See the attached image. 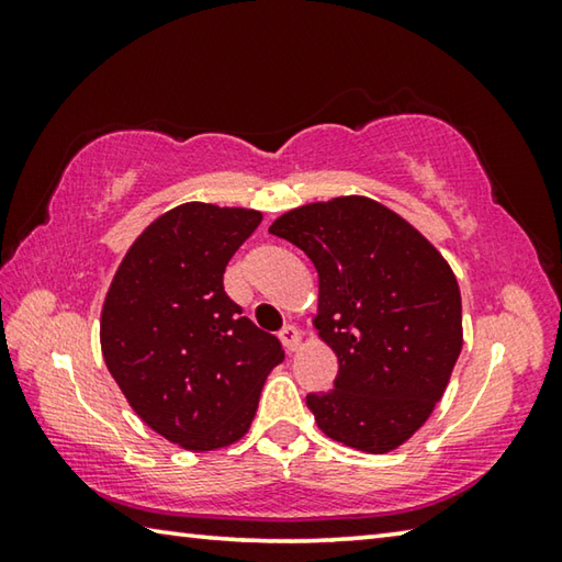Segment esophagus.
<instances>
[{"label": "esophagus", "instance_id": "34e87169", "mask_svg": "<svg viewBox=\"0 0 562 562\" xmlns=\"http://www.w3.org/2000/svg\"><path fill=\"white\" fill-rule=\"evenodd\" d=\"M280 339L288 351H297V347L302 345V331L294 325H284L280 331Z\"/></svg>", "mask_w": 562, "mask_h": 562}]
</instances>
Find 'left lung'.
Listing matches in <instances>:
<instances>
[{
	"label": "left lung",
	"instance_id": "1",
	"mask_svg": "<svg viewBox=\"0 0 562 562\" xmlns=\"http://www.w3.org/2000/svg\"><path fill=\"white\" fill-rule=\"evenodd\" d=\"M270 233L319 274L315 327L339 361L335 389L307 394L329 439L386 453L422 429L463 347L449 262L402 215L364 195L280 215Z\"/></svg>",
	"mask_w": 562,
	"mask_h": 562
}]
</instances>
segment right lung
<instances>
[{
  "instance_id": "obj_1",
  "label": "right lung",
  "mask_w": 562,
  "mask_h": 562,
  "mask_svg": "<svg viewBox=\"0 0 562 562\" xmlns=\"http://www.w3.org/2000/svg\"><path fill=\"white\" fill-rule=\"evenodd\" d=\"M262 213L186 203L150 223L103 302L101 351L133 412L188 451L250 429L262 384L284 359L278 337L243 317L223 272Z\"/></svg>"
}]
</instances>
